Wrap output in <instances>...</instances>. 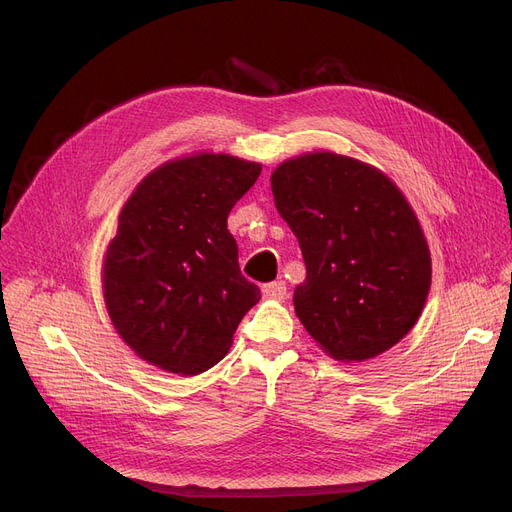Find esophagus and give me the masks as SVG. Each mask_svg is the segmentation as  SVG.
I'll list each match as a JSON object with an SVG mask.
<instances>
[{"instance_id":"34e87169","label":"esophagus","mask_w":512,"mask_h":512,"mask_svg":"<svg viewBox=\"0 0 512 512\" xmlns=\"http://www.w3.org/2000/svg\"><path fill=\"white\" fill-rule=\"evenodd\" d=\"M261 292H263V297H265V299H270V301H284V299L288 297V292H286V284H284L282 280H278V282H270V284H265Z\"/></svg>"}]
</instances>
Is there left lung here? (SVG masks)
Returning <instances> with one entry per match:
<instances>
[{"label":"left lung","instance_id":"1","mask_svg":"<svg viewBox=\"0 0 512 512\" xmlns=\"http://www.w3.org/2000/svg\"><path fill=\"white\" fill-rule=\"evenodd\" d=\"M272 193L307 267L294 311L319 346L338 361H365L405 338L425 305L432 259L392 180L317 151L280 164Z\"/></svg>","mask_w":512,"mask_h":512}]
</instances>
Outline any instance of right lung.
I'll list each match as a JSON object with an SVG mask.
<instances>
[{
	"label": "right lung",
	"instance_id": "obj_1",
	"mask_svg": "<svg viewBox=\"0 0 512 512\" xmlns=\"http://www.w3.org/2000/svg\"><path fill=\"white\" fill-rule=\"evenodd\" d=\"M261 174L255 161L201 153L134 188L103 261L118 334L141 359L182 375L213 367L261 299L240 274L228 213Z\"/></svg>",
	"mask_w": 512,
	"mask_h": 512
}]
</instances>
